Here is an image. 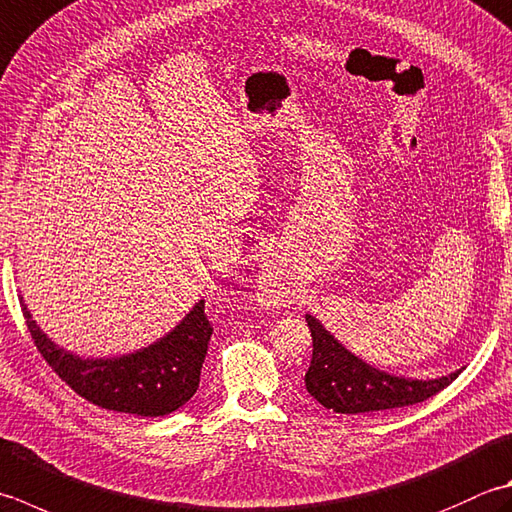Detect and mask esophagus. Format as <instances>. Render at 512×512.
<instances>
[{
  "mask_svg": "<svg viewBox=\"0 0 512 512\" xmlns=\"http://www.w3.org/2000/svg\"><path fill=\"white\" fill-rule=\"evenodd\" d=\"M264 284L268 286V293H270V297L273 299H279V297H284L286 293L282 290V284H279V277L277 275H273V273H268V275H264Z\"/></svg>",
  "mask_w": 512,
  "mask_h": 512,
  "instance_id": "obj_1",
  "label": "esophagus"
}]
</instances>
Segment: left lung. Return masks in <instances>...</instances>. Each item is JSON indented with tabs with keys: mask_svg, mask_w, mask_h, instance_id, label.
Wrapping results in <instances>:
<instances>
[{
	"mask_svg": "<svg viewBox=\"0 0 512 512\" xmlns=\"http://www.w3.org/2000/svg\"><path fill=\"white\" fill-rule=\"evenodd\" d=\"M313 337V359L306 370V390L324 408L342 415L377 413L426 402L459 377L462 370L439 379H406L368 366L337 342L313 315H306Z\"/></svg>",
	"mask_w": 512,
	"mask_h": 512,
	"instance_id": "8db88e82",
	"label": "left lung"
}]
</instances>
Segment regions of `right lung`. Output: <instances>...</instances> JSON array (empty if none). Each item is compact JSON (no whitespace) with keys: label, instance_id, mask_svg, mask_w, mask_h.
Here are the masks:
<instances>
[{"label":"right lung","instance_id":"right-lung-1","mask_svg":"<svg viewBox=\"0 0 512 512\" xmlns=\"http://www.w3.org/2000/svg\"><path fill=\"white\" fill-rule=\"evenodd\" d=\"M28 333L62 382L86 402L117 413L162 417L184 406L197 393L199 375L213 326L199 302L173 333L133 355L82 359L57 348L30 319L22 302Z\"/></svg>","mask_w":512,"mask_h":512}]
</instances>
